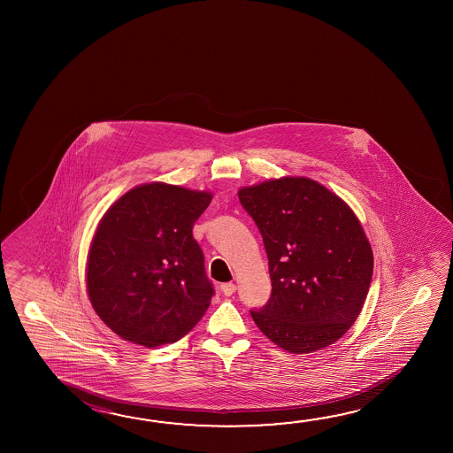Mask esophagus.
Returning a JSON list of instances; mask_svg holds the SVG:
<instances>
[{"instance_id": "esophagus-1", "label": "esophagus", "mask_w": 453, "mask_h": 453, "mask_svg": "<svg viewBox=\"0 0 453 453\" xmlns=\"http://www.w3.org/2000/svg\"><path fill=\"white\" fill-rule=\"evenodd\" d=\"M235 290H237V286L234 282H224V284H221V292H223L226 297H230Z\"/></svg>"}]
</instances>
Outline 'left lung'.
Listing matches in <instances>:
<instances>
[{
	"label": "left lung",
	"instance_id": "left-lung-1",
	"mask_svg": "<svg viewBox=\"0 0 453 453\" xmlns=\"http://www.w3.org/2000/svg\"><path fill=\"white\" fill-rule=\"evenodd\" d=\"M267 251L272 296L251 311L260 332L290 354L338 342L364 308L372 251L352 208L306 177L238 189Z\"/></svg>",
	"mask_w": 453,
	"mask_h": 453
}]
</instances>
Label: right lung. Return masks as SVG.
<instances>
[{
	"label": "right lung",
	"mask_w": 453,
	"mask_h": 453,
	"mask_svg": "<svg viewBox=\"0 0 453 453\" xmlns=\"http://www.w3.org/2000/svg\"><path fill=\"white\" fill-rule=\"evenodd\" d=\"M213 194L163 181L143 183L113 202L87 257V292L119 338L145 348L181 340L207 311L213 286L194 223Z\"/></svg>",
	"instance_id": "add662e5"
}]
</instances>
